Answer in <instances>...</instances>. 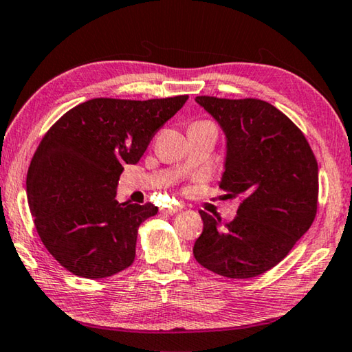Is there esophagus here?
Returning <instances> with one entry per match:
<instances>
[{
	"instance_id": "34e87169",
	"label": "esophagus",
	"mask_w": 352,
	"mask_h": 352,
	"mask_svg": "<svg viewBox=\"0 0 352 352\" xmlns=\"http://www.w3.org/2000/svg\"><path fill=\"white\" fill-rule=\"evenodd\" d=\"M178 211H182V206H168V208H162V212H164V214H175V212H178Z\"/></svg>"
}]
</instances>
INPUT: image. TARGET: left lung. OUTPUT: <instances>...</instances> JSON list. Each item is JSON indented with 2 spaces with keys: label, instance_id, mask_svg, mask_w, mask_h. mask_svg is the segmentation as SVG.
I'll list each match as a JSON object with an SVG mask.
<instances>
[{
  "label": "left lung",
  "instance_id": "1",
  "mask_svg": "<svg viewBox=\"0 0 352 352\" xmlns=\"http://www.w3.org/2000/svg\"><path fill=\"white\" fill-rule=\"evenodd\" d=\"M225 135L219 188L242 204L233 222L200 211L194 243L200 265L245 279L279 264L317 214L318 164L305 135L276 107L259 99L195 98Z\"/></svg>",
  "mask_w": 352,
  "mask_h": 352
}]
</instances>
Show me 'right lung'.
I'll list each match as a JSON object with an SVG mask.
<instances>
[{
	"instance_id": "obj_1",
	"label": "right lung",
	"mask_w": 352,
	"mask_h": 352,
	"mask_svg": "<svg viewBox=\"0 0 352 352\" xmlns=\"http://www.w3.org/2000/svg\"><path fill=\"white\" fill-rule=\"evenodd\" d=\"M186 100L91 99L41 140L29 166L28 201L41 242L68 272L100 279L133 264L140 225L158 208L119 204V175Z\"/></svg>"
}]
</instances>
